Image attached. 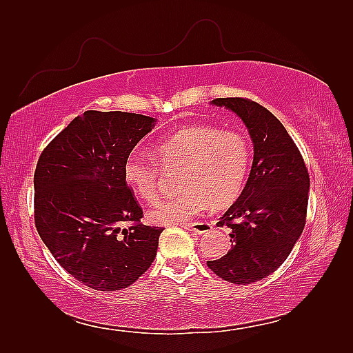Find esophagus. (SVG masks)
Instances as JSON below:
<instances>
[{"label": "esophagus", "instance_id": "obj_1", "mask_svg": "<svg viewBox=\"0 0 353 353\" xmlns=\"http://www.w3.org/2000/svg\"><path fill=\"white\" fill-rule=\"evenodd\" d=\"M184 228L196 234H205L212 230V225L209 222H193V223H188V225H184Z\"/></svg>", "mask_w": 353, "mask_h": 353}]
</instances>
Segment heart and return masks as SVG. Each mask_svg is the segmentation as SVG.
<instances>
[{"mask_svg": "<svg viewBox=\"0 0 353 353\" xmlns=\"http://www.w3.org/2000/svg\"><path fill=\"white\" fill-rule=\"evenodd\" d=\"M252 165V145L237 131H222L213 123H193L159 138L154 157L135 150L123 162V179L132 193L147 203L159 197L162 168H179V194L148 212L160 225L184 223L206 212L227 208L245 187Z\"/></svg>", "mask_w": 353, "mask_h": 353, "instance_id": "heart-1", "label": "heart"}]
</instances>
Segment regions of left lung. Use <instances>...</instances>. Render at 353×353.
<instances>
[{
    "mask_svg": "<svg viewBox=\"0 0 353 353\" xmlns=\"http://www.w3.org/2000/svg\"><path fill=\"white\" fill-rule=\"evenodd\" d=\"M237 113L252 137L254 156L248 183L218 225L228 227L231 250L208 266L222 280L252 284L272 274L305 228L309 174L283 123L249 99H215Z\"/></svg>",
    "mask_w": 353,
    "mask_h": 353,
    "instance_id": "obj_1",
    "label": "left lung"
}]
</instances>
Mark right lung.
<instances>
[{"label": "right lung", "mask_w": 353, "mask_h": 353, "mask_svg": "<svg viewBox=\"0 0 353 353\" xmlns=\"http://www.w3.org/2000/svg\"><path fill=\"white\" fill-rule=\"evenodd\" d=\"M153 117L88 110L42 150L35 175V227L73 279L114 292L135 283L156 258L162 227L123 179V162L154 126Z\"/></svg>", "instance_id": "obj_1"}]
</instances>
